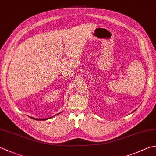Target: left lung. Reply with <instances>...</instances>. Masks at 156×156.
Listing matches in <instances>:
<instances>
[{"mask_svg": "<svg viewBox=\"0 0 156 156\" xmlns=\"http://www.w3.org/2000/svg\"><path fill=\"white\" fill-rule=\"evenodd\" d=\"M135 110H137V109H135ZM135 110L134 111H133V112H135Z\"/></svg>", "mask_w": 156, "mask_h": 156, "instance_id": "left-lung-1", "label": "left lung"}]
</instances>
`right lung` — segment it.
Listing matches in <instances>:
<instances>
[{"mask_svg": "<svg viewBox=\"0 0 156 156\" xmlns=\"http://www.w3.org/2000/svg\"><path fill=\"white\" fill-rule=\"evenodd\" d=\"M59 114H60V112H59V113H58V114H57V115H59ZM52 117H49V118H46V119H37V118H34V117H31V118L33 119H35V120H37V121H44V120H47V119H51Z\"/></svg>", "mask_w": 156, "mask_h": 156, "instance_id": "add662e5", "label": "right lung"}]
</instances>
